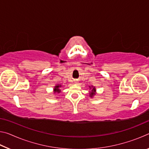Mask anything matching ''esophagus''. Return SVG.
Here are the masks:
<instances>
[{
	"label": "esophagus",
	"mask_w": 149,
	"mask_h": 149,
	"mask_svg": "<svg viewBox=\"0 0 149 149\" xmlns=\"http://www.w3.org/2000/svg\"><path fill=\"white\" fill-rule=\"evenodd\" d=\"M75 84H78V81H75Z\"/></svg>",
	"instance_id": "obj_1"
}]
</instances>
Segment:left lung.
Wrapping results in <instances>:
<instances>
[{"instance_id": "8db88e82", "label": "left lung", "mask_w": 149, "mask_h": 149, "mask_svg": "<svg viewBox=\"0 0 149 149\" xmlns=\"http://www.w3.org/2000/svg\"><path fill=\"white\" fill-rule=\"evenodd\" d=\"M92 91H95V87H94V88H93V89L92 90ZM93 95H94V94H93V93H91V97H93Z\"/></svg>"}]
</instances>
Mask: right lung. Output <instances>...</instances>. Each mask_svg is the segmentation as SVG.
Masks as SVG:
<instances>
[{
  "instance_id": "obj_1",
  "label": "right lung",
  "mask_w": 149,
  "mask_h": 149,
  "mask_svg": "<svg viewBox=\"0 0 149 149\" xmlns=\"http://www.w3.org/2000/svg\"><path fill=\"white\" fill-rule=\"evenodd\" d=\"M61 87V85H56V87H55V88H54V91L55 92H57V93H60V89H59V87Z\"/></svg>"
}]
</instances>
